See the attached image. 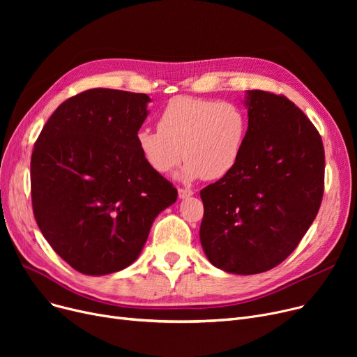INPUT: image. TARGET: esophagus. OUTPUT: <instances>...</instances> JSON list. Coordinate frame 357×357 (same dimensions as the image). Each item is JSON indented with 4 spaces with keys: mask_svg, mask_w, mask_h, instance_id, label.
I'll list each match as a JSON object with an SVG mask.
<instances>
[{
    "mask_svg": "<svg viewBox=\"0 0 357 357\" xmlns=\"http://www.w3.org/2000/svg\"><path fill=\"white\" fill-rule=\"evenodd\" d=\"M178 195H179V198H188V197H191V195H194V191L192 190H188V188H179L178 190Z\"/></svg>",
    "mask_w": 357,
    "mask_h": 357,
    "instance_id": "1",
    "label": "esophagus"
}]
</instances>
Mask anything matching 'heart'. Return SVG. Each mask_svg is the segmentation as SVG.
Masks as SVG:
<instances>
[{"label":"heart","mask_w":357,"mask_h":357,"mask_svg":"<svg viewBox=\"0 0 357 357\" xmlns=\"http://www.w3.org/2000/svg\"><path fill=\"white\" fill-rule=\"evenodd\" d=\"M248 116L234 102L178 96L158 116V130L140 128L136 146L146 165L169 175L181 163L183 181H217L237 166L248 137Z\"/></svg>","instance_id":"b5f03b06"}]
</instances>
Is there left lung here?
Returning a JSON list of instances; mask_svg holds the SVG:
<instances>
[{
	"mask_svg": "<svg viewBox=\"0 0 357 357\" xmlns=\"http://www.w3.org/2000/svg\"><path fill=\"white\" fill-rule=\"evenodd\" d=\"M248 137L233 171L201 190L202 249L229 273L255 275L295 250L320 210L324 147L285 96L248 91Z\"/></svg>",
	"mask_w": 357,
	"mask_h": 357,
	"instance_id": "8db88e82",
	"label": "left lung"
}]
</instances>
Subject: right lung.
Segmentation results:
<instances>
[{
	"mask_svg": "<svg viewBox=\"0 0 357 357\" xmlns=\"http://www.w3.org/2000/svg\"><path fill=\"white\" fill-rule=\"evenodd\" d=\"M146 93L93 88L62 102L34 143L30 163L37 226L85 275L119 272L139 257L178 191L136 146Z\"/></svg>",
	"mask_w": 357,
	"mask_h": 357,
	"instance_id": "obj_1",
	"label": "right lung"
}]
</instances>
